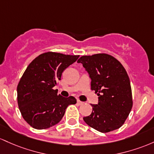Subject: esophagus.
<instances>
[{
    "label": "esophagus",
    "instance_id": "34e87169",
    "mask_svg": "<svg viewBox=\"0 0 154 154\" xmlns=\"http://www.w3.org/2000/svg\"><path fill=\"white\" fill-rule=\"evenodd\" d=\"M84 102L80 101V100H77V104L79 105H82L84 104Z\"/></svg>",
    "mask_w": 154,
    "mask_h": 154
}]
</instances>
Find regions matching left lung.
Here are the masks:
<instances>
[{"label":"left lung","instance_id":"8db88e82","mask_svg":"<svg viewBox=\"0 0 154 154\" xmlns=\"http://www.w3.org/2000/svg\"><path fill=\"white\" fill-rule=\"evenodd\" d=\"M89 73L91 89L97 94L98 103L84 121L89 127L106 133L120 128L132 108L130 81L123 65L111 55L82 56L78 60Z\"/></svg>","mask_w":154,"mask_h":154}]
</instances>
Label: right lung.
Here are the masks:
<instances>
[{
	"instance_id": "add662e5",
	"label": "right lung",
	"mask_w": 154,
	"mask_h": 154,
	"mask_svg": "<svg viewBox=\"0 0 154 154\" xmlns=\"http://www.w3.org/2000/svg\"><path fill=\"white\" fill-rule=\"evenodd\" d=\"M79 55L49 52L40 54L26 68L17 86V103L27 124L37 129H47L61 121L69 105L76 99L57 94L54 86L62 73Z\"/></svg>"
}]
</instances>
